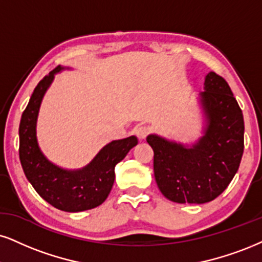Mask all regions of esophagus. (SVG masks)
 Returning <instances> with one entry per match:
<instances>
[{"instance_id":"34e87169","label":"esophagus","mask_w":262,"mask_h":262,"mask_svg":"<svg viewBox=\"0 0 262 262\" xmlns=\"http://www.w3.org/2000/svg\"><path fill=\"white\" fill-rule=\"evenodd\" d=\"M149 135V128L147 126H138L136 128V136L140 140H146V137Z\"/></svg>"}]
</instances>
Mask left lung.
I'll list each match as a JSON object with an SVG mask.
<instances>
[{
    "label": "left lung",
    "instance_id": "1",
    "mask_svg": "<svg viewBox=\"0 0 262 262\" xmlns=\"http://www.w3.org/2000/svg\"><path fill=\"white\" fill-rule=\"evenodd\" d=\"M200 93L208 126L190 148L157 135L147 137L154 151V176L160 192L180 204H204L231 183L244 150V119L224 77L210 72Z\"/></svg>",
    "mask_w": 262,
    "mask_h": 262
}]
</instances>
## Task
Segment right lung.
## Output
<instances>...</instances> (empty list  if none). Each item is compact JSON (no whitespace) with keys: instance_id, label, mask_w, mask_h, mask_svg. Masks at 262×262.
I'll return each instance as SVG.
<instances>
[{"instance_id":"add662e5","label":"right lung","mask_w":262,"mask_h":262,"mask_svg":"<svg viewBox=\"0 0 262 262\" xmlns=\"http://www.w3.org/2000/svg\"><path fill=\"white\" fill-rule=\"evenodd\" d=\"M57 68L46 75L32 92L19 125V158L25 176L35 190L54 208L79 212L101 205L108 198L115 179V165L138 143L135 136L113 141L81 170L68 171L50 163L38 148L36 120L38 109Z\"/></svg>"}]
</instances>
